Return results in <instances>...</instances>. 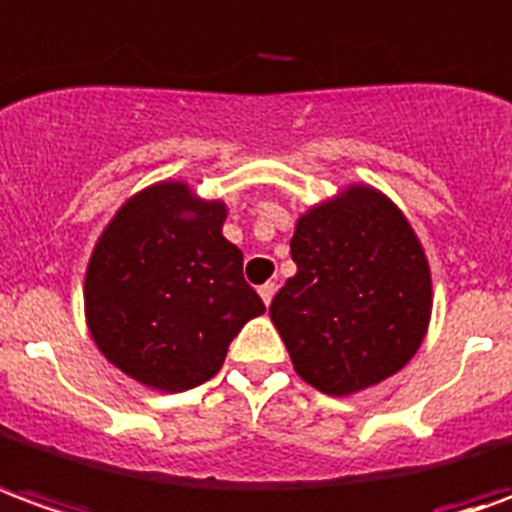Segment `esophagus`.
I'll return each instance as SVG.
<instances>
[{
	"instance_id": "34e87169",
	"label": "esophagus",
	"mask_w": 512,
	"mask_h": 512,
	"mask_svg": "<svg viewBox=\"0 0 512 512\" xmlns=\"http://www.w3.org/2000/svg\"><path fill=\"white\" fill-rule=\"evenodd\" d=\"M275 289H278V286H275L273 281H267V284H262V286H259V295H262L264 306H270V303H273V297H275Z\"/></svg>"
}]
</instances>
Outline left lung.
Listing matches in <instances>:
<instances>
[{"instance_id":"1","label":"left lung","mask_w":512,"mask_h":512,"mask_svg":"<svg viewBox=\"0 0 512 512\" xmlns=\"http://www.w3.org/2000/svg\"><path fill=\"white\" fill-rule=\"evenodd\" d=\"M297 273L270 303L295 372L331 397L378 386L422 347L430 264L389 195L350 184L297 217Z\"/></svg>"}]
</instances>
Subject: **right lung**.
<instances>
[{
	"mask_svg": "<svg viewBox=\"0 0 512 512\" xmlns=\"http://www.w3.org/2000/svg\"><path fill=\"white\" fill-rule=\"evenodd\" d=\"M228 209L187 181H157L115 212L85 270L101 355L140 386L176 394L215 378L242 325L264 314L223 237Z\"/></svg>",
	"mask_w": 512,
	"mask_h": 512,
	"instance_id": "1",
	"label": "right lung"
}]
</instances>
